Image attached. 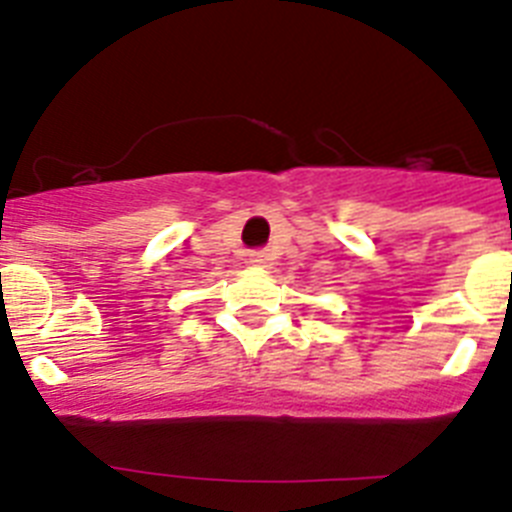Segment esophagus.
Masks as SVG:
<instances>
[{
    "label": "esophagus",
    "instance_id": "34e87169",
    "mask_svg": "<svg viewBox=\"0 0 512 512\" xmlns=\"http://www.w3.org/2000/svg\"><path fill=\"white\" fill-rule=\"evenodd\" d=\"M246 261L251 266H264L266 261H269V253H266V251H251V253H248Z\"/></svg>",
    "mask_w": 512,
    "mask_h": 512
}]
</instances>
